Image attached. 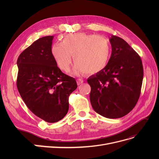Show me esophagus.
Wrapping results in <instances>:
<instances>
[{
  "label": "esophagus",
  "instance_id": "esophagus-1",
  "mask_svg": "<svg viewBox=\"0 0 159 159\" xmlns=\"http://www.w3.org/2000/svg\"><path fill=\"white\" fill-rule=\"evenodd\" d=\"M84 82V80L82 79H78V80H77V83H78V85H80Z\"/></svg>",
  "mask_w": 159,
  "mask_h": 159
}]
</instances>
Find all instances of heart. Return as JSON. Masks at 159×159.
Masks as SVG:
<instances>
[{
    "mask_svg": "<svg viewBox=\"0 0 159 159\" xmlns=\"http://www.w3.org/2000/svg\"><path fill=\"white\" fill-rule=\"evenodd\" d=\"M110 50L109 41L104 36L78 32L67 34L62 42L53 44L51 53L61 70H69L73 54L75 72L95 74L107 65Z\"/></svg>",
    "mask_w": 159,
    "mask_h": 159,
    "instance_id": "b5f03b06",
    "label": "heart"
}]
</instances>
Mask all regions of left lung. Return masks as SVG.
<instances>
[{
    "instance_id": "8db88e82",
    "label": "left lung",
    "mask_w": 159,
    "mask_h": 159,
    "mask_svg": "<svg viewBox=\"0 0 159 159\" xmlns=\"http://www.w3.org/2000/svg\"><path fill=\"white\" fill-rule=\"evenodd\" d=\"M112 52L107 64L90 76L89 98L96 113L109 119L121 118L135 106L143 78L140 56L122 38H109Z\"/></svg>"
}]
</instances>
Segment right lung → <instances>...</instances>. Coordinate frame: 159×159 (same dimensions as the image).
<instances>
[{
	"instance_id": "right-lung-1",
	"label": "right lung",
	"mask_w": 159,
	"mask_h": 159,
	"mask_svg": "<svg viewBox=\"0 0 159 159\" xmlns=\"http://www.w3.org/2000/svg\"><path fill=\"white\" fill-rule=\"evenodd\" d=\"M53 38H39L17 60L16 85L21 98L34 114L48 123L66 116L69 96L78 87L75 80L64 74L52 57Z\"/></svg>"
}]
</instances>
